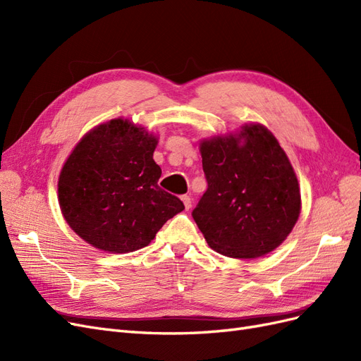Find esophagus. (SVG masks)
I'll use <instances>...</instances> for the list:
<instances>
[{
	"label": "esophagus",
	"mask_w": 361,
	"mask_h": 361,
	"mask_svg": "<svg viewBox=\"0 0 361 361\" xmlns=\"http://www.w3.org/2000/svg\"><path fill=\"white\" fill-rule=\"evenodd\" d=\"M182 202L185 204V209L188 211L191 207V197H190V195H182Z\"/></svg>",
	"instance_id": "1"
}]
</instances>
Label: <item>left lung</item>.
Instances as JSON below:
<instances>
[{"mask_svg": "<svg viewBox=\"0 0 361 361\" xmlns=\"http://www.w3.org/2000/svg\"><path fill=\"white\" fill-rule=\"evenodd\" d=\"M207 190L192 211L207 245L216 253L255 259L276 250L297 223L301 194L277 138L264 125L203 140Z\"/></svg>", "mask_w": 361, "mask_h": 361, "instance_id": "obj_1", "label": "left lung"}]
</instances>
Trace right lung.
I'll return each mask as SVG.
<instances>
[{
  "mask_svg": "<svg viewBox=\"0 0 361 361\" xmlns=\"http://www.w3.org/2000/svg\"><path fill=\"white\" fill-rule=\"evenodd\" d=\"M158 138L113 118L87 133L64 162L59 203L72 231L94 248L129 253L149 245L183 203L159 188Z\"/></svg>",
  "mask_w": 361,
  "mask_h": 361,
  "instance_id": "add662e5",
  "label": "right lung"
}]
</instances>
